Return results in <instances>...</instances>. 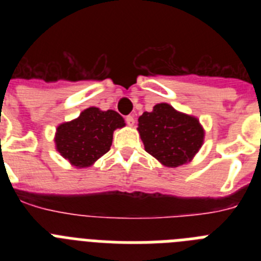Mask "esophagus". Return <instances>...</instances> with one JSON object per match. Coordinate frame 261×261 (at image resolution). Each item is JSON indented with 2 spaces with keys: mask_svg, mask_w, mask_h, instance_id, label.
<instances>
[{
  "mask_svg": "<svg viewBox=\"0 0 261 261\" xmlns=\"http://www.w3.org/2000/svg\"><path fill=\"white\" fill-rule=\"evenodd\" d=\"M125 123L128 124L129 126H133V125H135V123H136L135 117H133V116H130V115H128V116L125 117Z\"/></svg>",
  "mask_w": 261,
  "mask_h": 261,
  "instance_id": "obj_1",
  "label": "esophagus"
}]
</instances>
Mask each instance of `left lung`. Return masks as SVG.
<instances>
[{"label": "left lung", "instance_id": "8db88e82", "mask_svg": "<svg viewBox=\"0 0 261 261\" xmlns=\"http://www.w3.org/2000/svg\"><path fill=\"white\" fill-rule=\"evenodd\" d=\"M145 150L167 167H177L193 158L202 145L199 120L175 111L170 105L154 106L138 119Z\"/></svg>", "mask_w": 261, "mask_h": 261}]
</instances>
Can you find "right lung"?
<instances>
[{"label":"right lung","mask_w":261,"mask_h":261,"mask_svg":"<svg viewBox=\"0 0 261 261\" xmlns=\"http://www.w3.org/2000/svg\"><path fill=\"white\" fill-rule=\"evenodd\" d=\"M124 125V119L115 111L90 107L78 119L57 128V150L71 165L87 167L110 150L114 130Z\"/></svg>","instance_id":"add662e5"}]
</instances>
